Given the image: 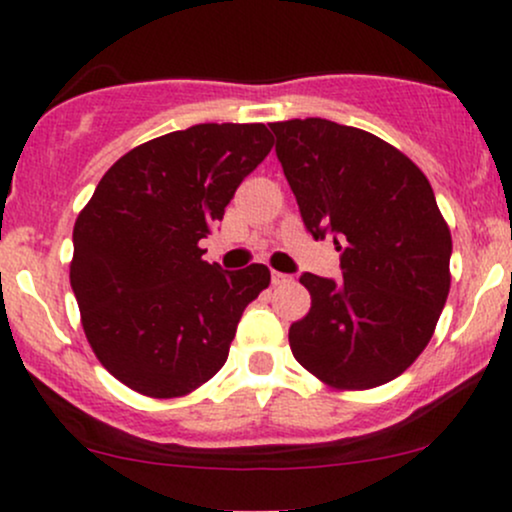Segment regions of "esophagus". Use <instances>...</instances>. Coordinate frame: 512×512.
<instances>
[{
  "label": "esophagus",
  "instance_id": "34e87169",
  "mask_svg": "<svg viewBox=\"0 0 512 512\" xmlns=\"http://www.w3.org/2000/svg\"><path fill=\"white\" fill-rule=\"evenodd\" d=\"M293 276L289 274H281V272H272V284L274 286H281V284H291Z\"/></svg>",
  "mask_w": 512,
  "mask_h": 512
}]
</instances>
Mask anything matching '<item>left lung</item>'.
<instances>
[{"instance_id": "obj_1", "label": "left lung", "mask_w": 512, "mask_h": 512, "mask_svg": "<svg viewBox=\"0 0 512 512\" xmlns=\"http://www.w3.org/2000/svg\"><path fill=\"white\" fill-rule=\"evenodd\" d=\"M276 156L313 238L342 252L334 281L305 272L310 313L296 361L337 390L395 380L431 342L450 291V228L431 182L402 151L322 117L272 122Z\"/></svg>"}]
</instances>
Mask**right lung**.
Listing matches in <instances>:
<instances>
[{
	"label": "right lung",
	"mask_w": 512,
	"mask_h": 512,
	"mask_svg": "<svg viewBox=\"0 0 512 512\" xmlns=\"http://www.w3.org/2000/svg\"><path fill=\"white\" fill-rule=\"evenodd\" d=\"M269 129L207 122L163 134L110 166L74 223L69 281L93 354L146 397L197 390L228 358L269 269L223 272L199 240L272 151Z\"/></svg>",
	"instance_id": "add662e5"
}]
</instances>
